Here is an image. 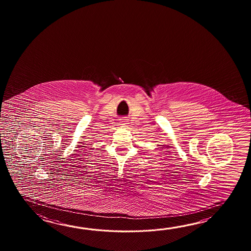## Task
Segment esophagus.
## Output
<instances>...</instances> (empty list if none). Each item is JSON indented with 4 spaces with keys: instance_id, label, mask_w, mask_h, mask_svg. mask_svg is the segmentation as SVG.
Here are the masks:
<instances>
[{
    "instance_id": "esophagus-1",
    "label": "esophagus",
    "mask_w": 251,
    "mask_h": 251,
    "mask_svg": "<svg viewBox=\"0 0 251 251\" xmlns=\"http://www.w3.org/2000/svg\"><path fill=\"white\" fill-rule=\"evenodd\" d=\"M121 124H122V125H126V124H127L126 119H121Z\"/></svg>"
}]
</instances>
